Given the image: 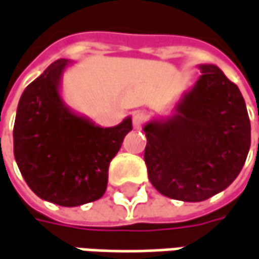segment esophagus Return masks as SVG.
Here are the masks:
<instances>
[{"label": "esophagus", "mask_w": 259, "mask_h": 259, "mask_svg": "<svg viewBox=\"0 0 259 259\" xmlns=\"http://www.w3.org/2000/svg\"><path fill=\"white\" fill-rule=\"evenodd\" d=\"M147 119H149V116H147V113L144 110H136L133 113V125H134L136 130H140L146 123Z\"/></svg>", "instance_id": "esophagus-1"}]
</instances>
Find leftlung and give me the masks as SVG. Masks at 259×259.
Here are the masks:
<instances>
[{"label": "left lung", "mask_w": 259, "mask_h": 259, "mask_svg": "<svg viewBox=\"0 0 259 259\" xmlns=\"http://www.w3.org/2000/svg\"><path fill=\"white\" fill-rule=\"evenodd\" d=\"M198 68L200 78L174 113L143 126L151 185L164 197L187 202L208 200L226 189L251 147V122L238 85L217 65Z\"/></svg>", "instance_id": "1"}]
</instances>
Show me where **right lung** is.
I'll return each instance as SVG.
<instances>
[{"instance_id":"add662e5","label":"right lung","mask_w":259,"mask_h":259,"mask_svg":"<svg viewBox=\"0 0 259 259\" xmlns=\"http://www.w3.org/2000/svg\"><path fill=\"white\" fill-rule=\"evenodd\" d=\"M58 59L26 87L14 122V157L26 184L42 200L77 207L99 200L108 187L110 160L133 130L131 116L103 128L68 108L61 96Z\"/></svg>"}]
</instances>
